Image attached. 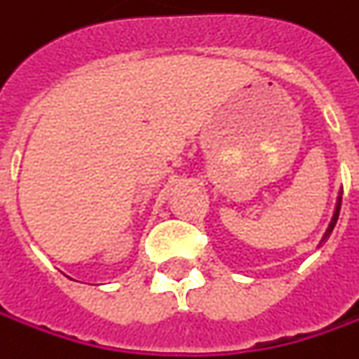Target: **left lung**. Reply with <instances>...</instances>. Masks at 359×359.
I'll return each mask as SVG.
<instances>
[{"label": "left lung", "instance_id": "obj_1", "mask_svg": "<svg viewBox=\"0 0 359 359\" xmlns=\"http://www.w3.org/2000/svg\"><path fill=\"white\" fill-rule=\"evenodd\" d=\"M339 208H341V191H339V196H338V203H336V212H334V217H332V222H330V226H327V229H325L324 238H322V241H320V243H324V241L330 238L332 229L336 228V222H338V217H339Z\"/></svg>", "mask_w": 359, "mask_h": 359}]
</instances>
